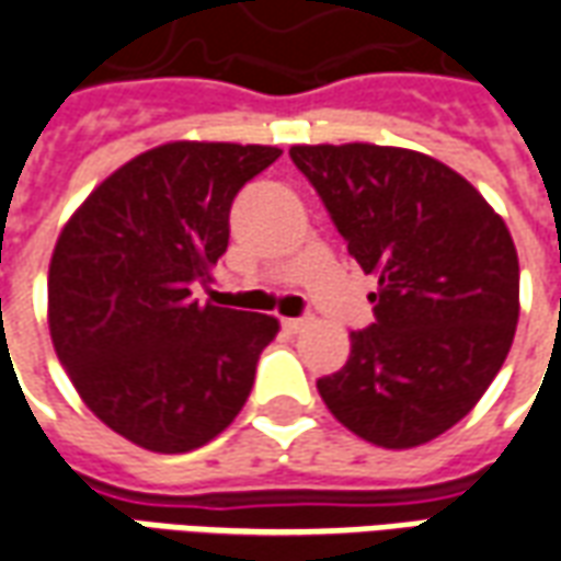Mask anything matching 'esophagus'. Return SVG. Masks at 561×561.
I'll return each instance as SVG.
<instances>
[{
  "instance_id": "1",
  "label": "esophagus",
  "mask_w": 561,
  "mask_h": 561,
  "mask_svg": "<svg viewBox=\"0 0 561 561\" xmlns=\"http://www.w3.org/2000/svg\"><path fill=\"white\" fill-rule=\"evenodd\" d=\"M309 321L306 318H282V328L288 330V333H300Z\"/></svg>"
}]
</instances>
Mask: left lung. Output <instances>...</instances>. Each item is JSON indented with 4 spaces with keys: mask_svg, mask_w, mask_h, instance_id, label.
I'll list each match as a JSON object with an SVG mask.
<instances>
[{
    "mask_svg": "<svg viewBox=\"0 0 561 561\" xmlns=\"http://www.w3.org/2000/svg\"><path fill=\"white\" fill-rule=\"evenodd\" d=\"M352 257L376 276V324L318 393L354 435L390 450L433 442L478 405L519 318L511 231L433 156L376 144L291 147Z\"/></svg>",
    "mask_w": 561,
    "mask_h": 561,
    "instance_id": "left-lung-1",
    "label": "left lung"
}]
</instances>
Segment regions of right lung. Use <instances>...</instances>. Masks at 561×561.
I'll list each match as a JSON object with an SVG mask.
<instances>
[{"label":"right lung","instance_id":"obj_1","mask_svg":"<svg viewBox=\"0 0 561 561\" xmlns=\"http://www.w3.org/2000/svg\"><path fill=\"white\" fill-rule=\"evenodd\" d=\"M279 147L173 140L95 185L56 240L47 324L104 426L156 454L207 445L249 400L273 316L197 304L228 249L231 204Z\"/></svg>","mask_w":561,"mask_h":561}]
</instances>
